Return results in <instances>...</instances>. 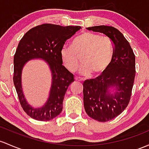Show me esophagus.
Returning a JSON list of instances; mask_svg holds the SVG:
<instances>
[{
    "label": "esophagus",
    "instance_id": "34e87169",
    "mask_svg": "<svg viewBox=\"0 0 149 149\" xmlns=\"http://www.w3.org/2000/svg\"><path fill=\"white\" fill-rule=\"evenodd\" d=\"M75 81H82V79H81V78L75 77Z\"/></svg>",
    "mask_w": 149,
    "mask_h": 149
}]
</instances>
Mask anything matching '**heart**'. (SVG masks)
I'll return each mask as SVG.
<instances>
[{
  "mask_svg": "<svg viewBox=\"0 0 149 149\" xmlns=\"http://www.w3.org/2000/svg\"><path fill=\"white\" fill-rule=\"evenodd\" d=\"M113 54V42L109 37L90 32H83L73 40L72 45H64L61 49L62 61L71 72L77 69L81 56L79 72L83 76L102 74L110 66Z\"/></svg>",
  "mask_w": 149,
  "mask_h": 149,
  "instance_id": "heart-1",
  "label": "heart"
}]
</instances>
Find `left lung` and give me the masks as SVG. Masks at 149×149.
I'll use <instances>...</instances> for the list:
<instances>
[{"instance_id":"obj_1","label":"left lung","mask_w":149,"mask_h":149,"mask_svg":"<svg viewBox=\"0 0 149 149\" xmlns=\"http://www.w3.org/2000/svg\"><path fill=\"white\" fill-rule=\"evenodd\" d=\"M88 30L111 39L114 54L109 68L98 77L84 81L83 103L86 113L98 122H107L120 114L130 102L134 81L135 55L124 35L112 26H94ZM114 88L116 91L111 93Z\"/></svg>"}]
</instances>
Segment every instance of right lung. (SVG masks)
<instances>
[{
	"instance_id": "add662e5",
	"label": "right lung",
	"mask_w": 149,
	"mask_h": 149,
	"mask_svg": "<svg viewBox=\"0 0 149 149\" xmlns=\"http://www.w3.org/2000/svg\"><path fill=\"white\" fill-rule=\"evenodd\" d=\"M81 28L80 26L43 24L29 29L19 41L14 55L13 83L22 109L32 119L48 121L61 112L65 94L69 85L74 81V77L62 65L61 49L65 42ZM33 58H42L47 62L52 76L49 98L38 109L27 103L22 87V68Z\"/></svg>"
}]
</instances>
